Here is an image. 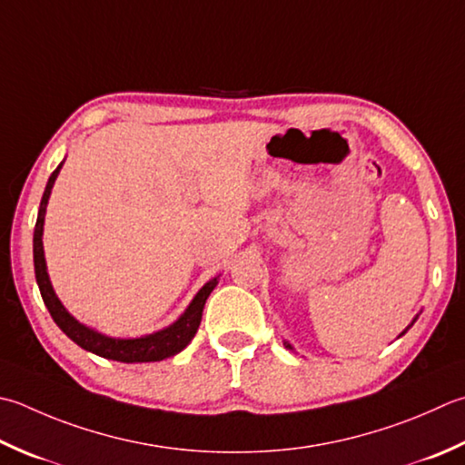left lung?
Returning <instances> with one entry per match:
<instances>
[{
	"mask_svg": "<svg viewBox=\"0 0 465 465\" xmlns=\"http://www.w3.org/2000/svg\"><path fill=\"white\" fill-rule=\"evenodd\" d=\"M286 347H288V349H292V347H290V344H286Z\"/></svg>",
	"mask_w": 465,
	"mask_h": 465,
	"instance_id": "8db88e82",
	"label": "left lung"
}]
</instances>
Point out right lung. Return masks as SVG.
Instances as JSON below:
<instances>
[{
    "instance_id": "right-lung-1",
    "label": "right lung",
    "mask_w": 465,
    "mask_h": 465,
    "mask_svg": "<svg viewBox=\"0 0 465 465\" xmlns=\"http://www.w3.org/2000/svg\"><path fill=\"white\" fill-rule=\"evenodd\" d=\"M60 169H62V163L48 179V185H45V191L42 195L38 222H35V227H34L35 282H38L42 300H44L45 308H48L50 316L54 318V322H56L62 329V332L66 334L68 339L74 341L78 347L94 352V354H98V357L121 361V362L163 361V359H169V357H173V354L183 351L187 344L191 342V339L195 336L199 324H202L205 300H207L209 294H212V290L217 286V278L209 280L207 284L202 290H199L197 296L193 298V302L189 304V308L183 312V316H181L175 324H171L169 329H165V331H159V332L149 334V336H141V339H111V336H104V334H100L93 329H88V326L80 324L76 318H72L66 308L62 306L58 296L54 294L50 278H48V272H45L42 232H44L45 205H48L50 191H52L54 181H56V177H58Z\"/></svg>"
}]
</instances>
